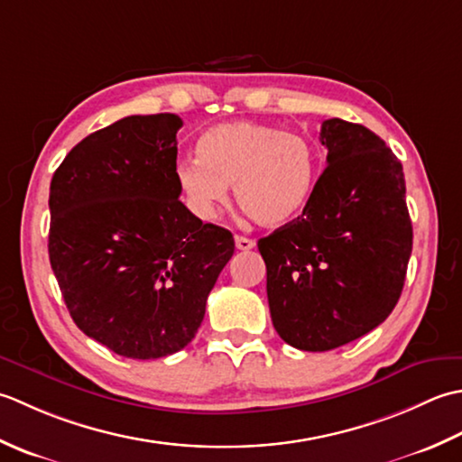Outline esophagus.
Returning <instances> with one entry per match:
<instances>
[{"label": "esophagus", "instance_id": "esophagus-1", "mask_svg": "<svg viewBox=\"0 0 462 462\" xmlns=\"http://www.w3.org/2000/svg\"><path fill=\"white\" fill-rule=\"evenodd\" d=\"M235 245H237L239 251H249V249L255 247V241L247 239V237H241V235H237V237H235Z\"/></svg>", "mask_w": 462, "mask_h": 462}]
</instances>
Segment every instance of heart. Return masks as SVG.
Returning a JSON list of instances; mask_svg holds the SVG:
<instances>
[{
  "label": "heart",
  "instance_id": "obj_1",
  "mask_svg": "<svg viewBox=\"0 0 462 462\" xmlns=\"http://www.w3.org/2000/svg\"><path fill=\"white\" fill-rule=\"evenodd\" d=\"M197 155L175 167L185 203L201 219L217 217L233 183L235 201L263 227L293 223L315 191L319 153L310 141L261 121H229L205 129Z\"/></svg>",
  "mask_w": 462,
  "mask_h": 462
}]
</instances>
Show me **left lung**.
I'll list each match as a JSON object with an SVG mask.
<instances>
[{
  "label": "left lung",
  "mask_w": 462,
  "mask_h": 462,
  "mask_svg": "<svg viewBox=\"0 0 462 462\" xmlns=\"http://www.w3.org/2000/svg\"><path fill=\"white\" fill-rule=\"evenodd\" d=\"M327 169L293 223L259 239L273 327L300 351H331L397 305L412 251L402 165L371 129L321 125Z\"/></svg>",
  "instance_id": "1"
}]
</instances>
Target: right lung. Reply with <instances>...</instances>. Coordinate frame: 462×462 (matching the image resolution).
<instances>
[{
  "label": "right lung",
  "instance_id": "obj_1",
  "mask_svg": "<svg viewBox=\"0 0 462 462\" xmlns=\"http://www.w3.org/2000/svg\"><path fill=\"white\" fill-rule=\"evenodd\" d=\"M173 113L129 116L79 141L50 187V263L71 319L127 359L191 343L233 235L179 201Z\"/></svg>",
  "mask_w": 462,
  "mask_h": 462
}]
</instances>
